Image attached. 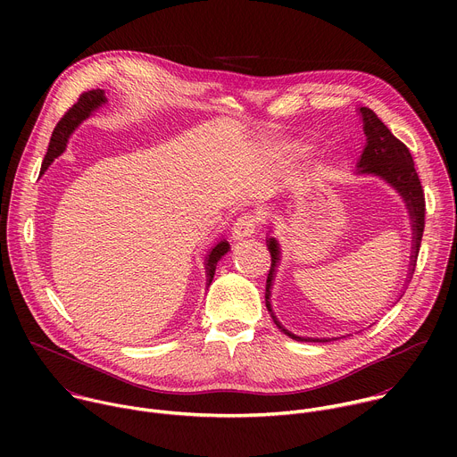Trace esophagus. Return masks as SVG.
<instances>
[{"instance_id":"34e87169","label":"esophagus","mask_w":457,"mask_h":457,"mask_svg":"<svg viewBox=\"0 0 457 457\" xmlns=\"http://www.w3.org/2000/svg\"><path fill=\"white\" fill-rule=\"evenodd\" d=\"M258 215L254 213H244L237 219V222L233 224V235L237 238H244V237H251L254 231H256V226H258Z\"/></svg>"}]
</instances>
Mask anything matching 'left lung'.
<instances>
[{
  "label": "left lung",
  "mask_w": 457,
  "mask_h": 457,
  "mask_svg": "<svg viewBox=\"0 0 457 457\" xmlns=\"http://www.w3.org/2000/svg\"><path fill=\"white\" fill-rule=\"evenodd\" d=\"M360 113H361V120H363V132L367 136V145H365L363 154L358 162V173H367V175L370 173V175L381 177L385 182H388L395 189H398V193L403 197L409 215H411V220H412V235H414L411 266H416V258L420 253V244H421V237H423V229H425V193H423L420 177L416 173L412 155H411L409 148L400 139H396L393 136V132H390V129L378 119V115L370 108L361 106ZM268 249L271 253V270H270L268 282H266V307L271 312L273 321L278 325V329H282L289 338H293L296 342L337 340V338L296 337L282 328L271 309V303H270L271 286H273L277 266L280 260V245L275 238H268ZM411 271H414V270H411Z\"/></svg>",
  "instance_id": "left-lung-1"
}]
</instances>
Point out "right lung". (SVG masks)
I'll return each mask as SVG.
<instances>
[{
  "label": "right lung",
  "mask_w": 457,
  "mask_h": 457,
  "mask_svg": "<svg viewBox=\"0 0 457 457\" xmlns=\"http://www.w3.org/2000/svg\"><path fill=\"white\" fill-rule=\"evenodd\" d=\"M106 103V97H104V90H90V92H85L79 96L78 103L64 113L61 117V120L57 122V126L54 128L52 132V139H50V145H48V150H46V155H45V161L41 164V171H45L50 162L61 155L64 152V146H67V141L71 137V134L74 132V129L87 119L92 115L94 110H97L101 104ZM229 251V244L226 240L219 242L212 253L208 254V260H206V273H208V286L212 284L213 280V275H215V270H217V262L219 260Z\"/></svg>",
  "instance_id": "obj_1"
}]
</instances>
